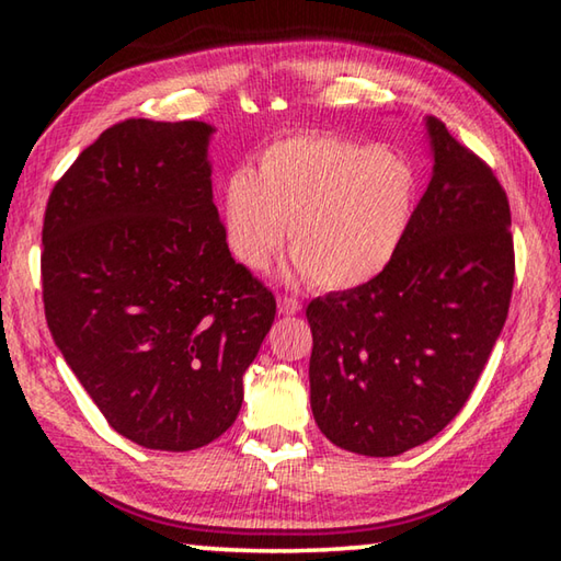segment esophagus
<instances>
[{
	"mask_svg": "<svg viewBox=\"0 0 561 561\" xmlns=\"http://www.w3.org/2000/svg\"><path fill=\"white\" fill-rule=\"evenodd\" d=\"M277 307H279V314L291 317V314H297V311L301 309V304L294 299V297H279L277 299Z\"/></svg>",
	"mask_w": 561,
	"mask_h": 561,
	"instance_id": "1",
	"label": "esophagus"
}]
</instances>
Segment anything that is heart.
Wrapping results in <instances>:
<instances>
[{"instance_id": "b5f03b06", "label": "heart", "mask_w": 561, "mask_h": 561, "mask_svg": "<svg viewBox=\"0 0 561 561\" xmlns=\"http://www.w3.org/2000/svg\"><path fill=\"white\" fill-rule=\"evenodd\" d=\"M417 207V175L405 158L364 140L294 133L234 170L222 193L227 244L260 272L282 250L289 225L294 282L344 291L376 279L401 250Z\"/></svg>"}]
</instances>
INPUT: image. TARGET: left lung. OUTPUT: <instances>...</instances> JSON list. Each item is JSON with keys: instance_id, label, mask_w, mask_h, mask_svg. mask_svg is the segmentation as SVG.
<instances>
[{"instance_id": "obj_1", "label": "left lung", "mask_w": 561, "mask_h": 561, "mask_svg": "<svg viewBox=\"0 0 561 561\" xmlns=\"http://www.w3.org/2000/svg\"><path fill=\"white\" fill-rule=\"evenodd\" d=\"M433 175L376 279L307 307L311 413L348 453L393 458L448 425L505 327L515 247L488 163L428 116Z\"/></svg>"}]
</instances>
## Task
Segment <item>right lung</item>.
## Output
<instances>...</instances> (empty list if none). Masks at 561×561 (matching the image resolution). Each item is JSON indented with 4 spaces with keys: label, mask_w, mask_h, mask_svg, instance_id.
<instances>
[{
    "label": "right lung",
    "mask_w": 561,
    "mask_h": 561,
    "mask_svg": "<svg viewBox=\"0 0 561 561\" xmlns=\"http://www.w3.org/2000/svg\"><path fill=\"white\" fill-rule=\"evenodd\" d=\"M203 121L128 118L54 185L42 230L46 324L123 438L195 450L230 428L277 314L213 203Z\"/></svg>",
    "instance_id": "add662e5"
}]
</instances>
